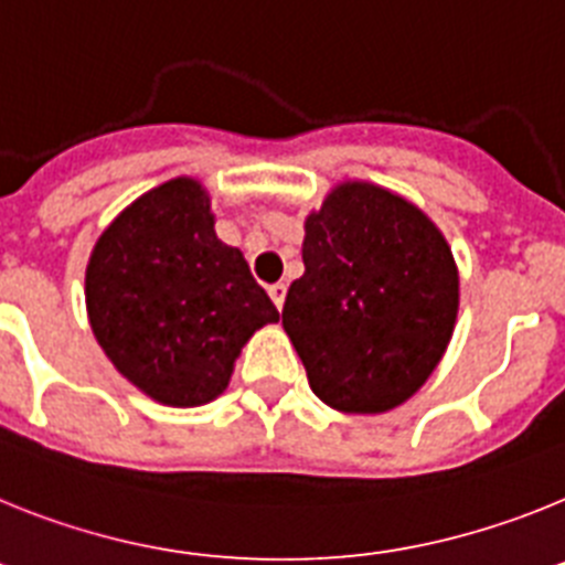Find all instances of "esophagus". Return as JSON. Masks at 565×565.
<instances>
[{
    "label": "esophagus",
    "mask_w": 565,
    "mask_h": 565,
    "mask_svg": "<svg viewBox=\"0 0 565 565\" xmlns=\"http://www.w3.org/2000/svg\"><path fill=\"white\" fill-rule=\"evenodd\" d=\"M267 292H269V298H273V303H276L278 310H281V307H284V298H287V284H284V281L269 284Z\"/></svg>",
    "instance_id": "34e87169"
}]
</instances>
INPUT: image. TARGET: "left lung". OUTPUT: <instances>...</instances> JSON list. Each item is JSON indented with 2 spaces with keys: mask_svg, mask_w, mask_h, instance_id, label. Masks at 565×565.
<instances>
[{
  "mask_svg": "<svg viewBox=\"0 0 565 565\" xmlns=\"http://www.w3.org/2000/svg\"><path fill=\"white\" fill-rule=\"evenodd\" d=\"M455 316L452 253L409 201L352 181L307 218L281 323L323 404L358 415L404 404L438 366Z\"/></svg>",
  "mask_w": 565,
  "mask_h": 565,
  "instance_id": "left-lung-1",
  "label": "left lung"
}]
</instances>
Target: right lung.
Here are the masks:
<instances>
[{"label": "right lung", "instance_id": "add662e5", "mask_svg": "<svg viewBox=\"0 0 565 565\" xmlns=\"http://www.w3.org/2000/svg\"><path fill=\"white\" fill-rule=\"evenodd\" d=\"M87 312L113 366L167 406L222 395L247 338L278 321L244 255L215 238L193 179L150 190L107 227L87 264Z\"/></svg>", "mask_w": 565, "mask_h": 565}]
</instances>
